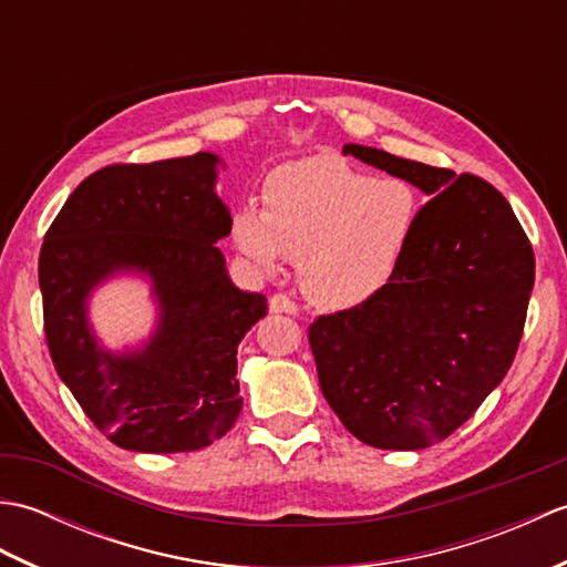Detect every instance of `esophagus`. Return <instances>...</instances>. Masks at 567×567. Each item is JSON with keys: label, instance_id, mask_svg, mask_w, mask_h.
Listing matches in <instances>:
<instances>
[{"label": "esophagus", "instance_id": "1", "mask_svg": "<svg viewBox=\"0 0 567 567\" xmlns=\"http://www.w3.org/2000/svg\"><path fill=\"white\" fill-rule=\"evenodd\" d=\"M270 315H297L299 307L287 295H272L270 297Z\"/></svg>", "mask_w": 567, "mask_h": 567}]
</instances>
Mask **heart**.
<instances>
[{
	"mask_svg": "<svg viewBox=\"0 0 567 567\" xmlns=\"http://www.w3.org/2000/svg\"><path fill=\"white\" fill-rule=\"evenodd\" d=\"M262 204L234 212L238 252L265 275L299 260L302 290L323 309H355L388 290L421 214L404 179H378L336 155L280 165L265 179Z\"/></svg>",
	"mask_w": 567,
	"mask_h": 567,
	"instance_id": "obj_1",
	"label": "heart"
}]
</instances>
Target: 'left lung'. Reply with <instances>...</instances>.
Returning a JSON list of instances; mask_svg holds the SVG:
<instances>
[{"label":"left lung","mask_w":567,"mask_h":567,"mask_svg":"<svg viewBox=\"0 0 567 567\" xmlns=\"http://www.w3.org/2000/svg\"><path fill=\"white\" fill-rule=\"evenodd\" d=\"M343 155L431 199L388 290L319 317L309 346L323 396L358 441L419 451L463 426L507 375L534 290V250L485 179L358 143Z\"/></svg>","instance_id":"obj_1"}]
</instances>
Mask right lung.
<instances>
[{"mask_svg": "<svg viewBox=\"0 0 567 567\" xmlns=\"http://www.w3.org/2000/svg\"><path fill=\"white\" fill-rule=\"evenodd\" d=\"M224 161L195 153L112 165L72 192L43 240L39 285L48 351L92 424L134 453L199 451L240 412L236 353L268 299L238 290L216 240L231 212L216 195ZM143 276L156 302L146 342L112 352L91 329V295Z\"/></svg>", "mask_w": 567, "mask_h": 567, "instance_id": "right-lung-1", "label": "right lung"}]
</instances>
